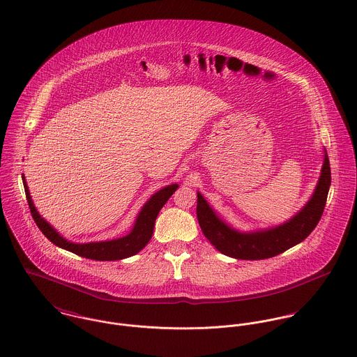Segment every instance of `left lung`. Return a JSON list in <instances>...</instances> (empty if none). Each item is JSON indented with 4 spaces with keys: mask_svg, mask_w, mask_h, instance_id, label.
<instances>
[{
    "mask_svg": "<svg viewBox=\"0 0 357 357\" xmlns=\"http://www.w3.org/2000/svg\"><path fill=\"white\" fill-rule=\"evenodd\" d=\"M330 184L331 170L326 153L312 198L300 213L282 225L255 232H239L218 218L199 192L197 217L207 241L222 255L238 259L271 258L298 245L316 228L326 206Z\"/></svg>",
    "mask_w": 357,
    "mask_h": 357,
    "instance_id": "obj_1",
    "label": "left lung"
}]
</instances>
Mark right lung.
<instances>
[{"instance_id":"obj_1","label":"right lung","mask_w":357,"mask_h":357,"mask_svg":"<svg viewBox=\"0 0 357 357\" xmlns=\"http://www.w3.org/2000/svg\"><path fill=\"white\" fill-rule=\"evenodd\" d=\"M23 178V185H24V192L27 198V204L30 207L31 215L37 224V227L41 229V232L51 241L53 245L68 250L74 255H81L89 259H96V261H115V259H122L128 258L132 255H137L142 249L147 246L153 236V225L155 220L159 214V210L163 207V204L167 202V199L174 194V191L178 188L177 184L167 185L162 190H159L156 194L147 201V204L143 206L140 210L135 227L130 231L129 235L112 241H105V242H91V243H73L67 239H64L56 229H53L51 225L40 215L37 211L36 206L31 201L29 187L26 184L24 176L22 174Z\"/></svg>"}]
</instances>
